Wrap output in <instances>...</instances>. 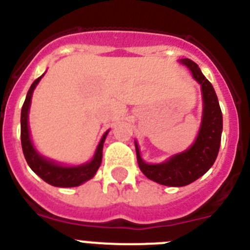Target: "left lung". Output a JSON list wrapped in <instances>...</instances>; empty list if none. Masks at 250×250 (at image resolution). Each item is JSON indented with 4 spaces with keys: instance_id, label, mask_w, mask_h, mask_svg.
I'll list each match as a JSON object with an SVG mask.
<instances>
[{
    "instance_id": "1",
    "label": "left lung",
    "mask_w": 250,
    "mask_h": 250,
    "mask_svg": "<svg viewBox=\"0 0 250 250\" xmlns=\"http://www.w3.org/2000/svg\"><path fill=\"white\" fill-rule=\"evenodd\" d=\"M179 62L190 70L194 79L202 86L203 118L196 140L188 150L160 164L145 163L135 141L136 158L143 174L152 182L167 187H185L204 175L213 167L218 156L223 131L222 110L213 85L190 59H182Z\"/></svg>"
}]
</instances>
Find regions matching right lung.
<instances>
[{
    "label": "right lung",
    "mask_w": 250,
    "mask_h": 250,
    "mask_svg": "<svg viewBox=\"0 0 250 250\" xmlns=\"http://www.w3.org/2000/svg\"><path fill=\"white\" fill-rule=\"evenodd\" d=\"M43 76V75H42ZM32 83L30 90L27 92L26 100L23 103L21 110V145L22 151L25 155L26 161H27L28 167L34 170V173H36L40 178L48 183L50 185L60 188H72L79 187L83 183L87 182L96 174L98 169L101 165V160H103V147L105 139L107 136L109 130L105 132L101 138L100 143H99L95 155L91 161L86 163L83 165H77V167H65V165L57 164L55 161L48 160V159L43 158L42 155H40L39 152L35 149L32 141L30 138V130H28V111H30L31 99H32V92H34L35 87L37 83H40L41 77Z\"/></svg>",
    "instance_id": "obj_1"
}]
</instances>
